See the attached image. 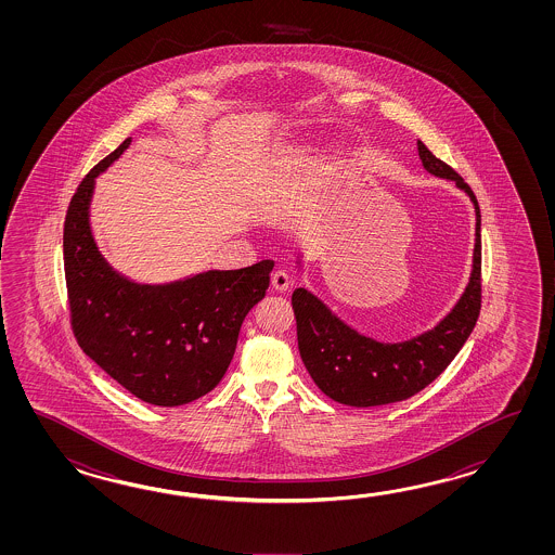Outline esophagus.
<instances>
[{"label":"esophagus","instance_id":"34e87169","mask_svg":"<svg viewBox=\"0 0 555 555\" xmlns=\"http://www.w3.org/2000/svg\"><path fill=\"white\" fill-rule=\"evenodd\" d=\"M289 283H292V280H289V275L285 273V270H275V272L272 273V287L275 292H287V289H289Z\"/></svg>","mask_w":555,"mask_h":555}]
</instances>
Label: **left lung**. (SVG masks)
Returning a JSON list of instances; mask_svg holds the SVG:
<instances>
[{
	"label": "left lung",
	"instance_id": "8db88e82",
	"mask_svg": "<svg viewBox=\"0 0 555 555\" xmlns=\"http://www.w3.org/2000/svg\"><path fill=\"white\" fill-rule=\"evenodd\" d=\"M418 156L430 175L454 180L476 208V246L470 283L461 301L433 331L411 341L385 345L359 335L335 318L304 287L292 295L297 345L304 365L319 389L347 406H380L411 399L452 363L482 307L480 206L464 178L418 141Z\"/></svg>",
	"mask_w": 555,
	"mask_h": 555
}]
</instances>
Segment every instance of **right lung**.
Returning <instances> with one entry per match:
<instances>
[{
	"label": "right lung",
	"mask_w": 555,
	"mask_h": 555,
	"mask_svg": "<svg viewBox=\"0 0 555 555\" xmlns=\"http://www.w3.org/2000/svg\"><path fill=\"white\" fill-rule=\"evenodd\" d=\"M130 144L94 165L69 202L63 263L73 335L96 365L137 399L180 406L222 380L249 309L270 287L273 261L206 272L170 285H137L113 272L89 230L94 177Z\"/></svg>",
	"instance_id": "obj_1"
}]
</instances>
